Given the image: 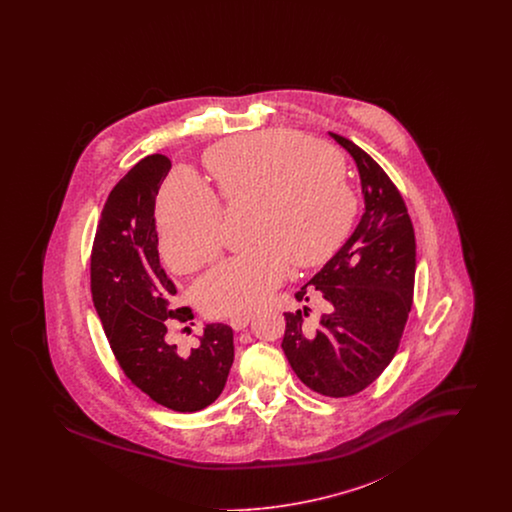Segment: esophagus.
<instances>
[{"mask_svg": "<svg viewBox=\"0 0 512 512\" xmlns=\"http://www.w3.org/2000/svg\"><path fill=\"white\" fill-rule=\"evenodd\" d=\"M251 318H253L251 315H234V317L230 318V326L234 330H245L249 326Z\"/></svg>", "mask_w": 512, "mask_h": 512, "instance_id": "obj_1", "label": "esophagus"}]
</instances>
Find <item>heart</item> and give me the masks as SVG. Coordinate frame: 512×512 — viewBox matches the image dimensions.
Returning <instances> with one entry per match:
<instances>
[{"instance_id": "heart-1", "label": "heart", "mask_w": 512, "mask_h": 512, "mask_svg": "<svg viewBox=\"0 0 512 512\" xmlns=\"http://www.w3.org/2000/svg\"><path fill=\"white\" fill-rule=\"evenodd\" d=\"M207 167L228 205L251 201L257 244L211 268L195 286L215 317L259 307L290 272L292 259L315 267L336 253L357 213V197L338 153L292 132L263 130L213 147ZM222 207L192 172H176L157 201L161 247L172 267L194 270L219 251Z\"/></svg>"}]
</instances>
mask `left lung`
<instances>
[{"mask_svg":"<svg viewBox=\"0 0 512 512\" xmlns=\"http://www.w3.org/2000/svg\"><path fill=\"white\" fill-rule=\"evenodd\" d=\"M355 161L365 213L338 253L295 293L324 301L317 324L309 307L284 313L282 349L297 378L326 397H349L390 365L413 307L416 244L405 201L361 147L330 132Z\"/></svg>","mask_w":512,"mask_h":512,"instance_id":"1","label":"left lung"}]
</instances>
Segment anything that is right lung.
Returning <instances> with one entry per match:
<instances>
[{
	"label": "right lung",
	"instance_id": "1",
	"mask_svg": "<svg viewBox=\"0 0 512 512\" xmlns=\"http://www.w3.org/2000/svg\"><path fill=\"white\" fill-rule=\"evenodd\" d=\"M171 167L169 157L147 155L111 190L92 249V297L128 380L167 409L195 413L226 386L234 332L207 324L190 353L167 340L172 322L194 318L188 307H172L176 286L159 261L155 197Z\"/></svg>",
	"mask_w": 512,
	"mask_h": 512
}]
</instances>
